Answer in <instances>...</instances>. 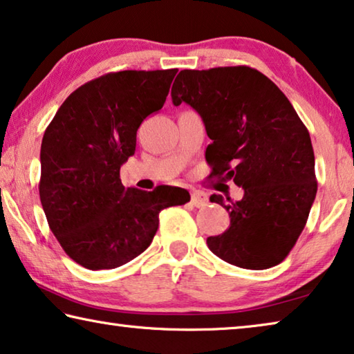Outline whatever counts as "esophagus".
Masks as SVG:
<instances>
[{"label": "esophagus", "instance_id": "esophagus-1", "mask_svg": "<svg viewBox=\"0 0 354 354\" xmlns=\"http://www.w3.org/2000/svg\"><path fill=\"white\" fill-rule=\"evenodd\" d=\"M190 201H192V205L195 207H205L207 205V197H206V194L200 192V190H192Z\"/></svg>", "mask_w": 354, "mask_h": 354}]
</instances>
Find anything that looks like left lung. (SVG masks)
Returning a JSON list of instances; mask_svg holds the SVG:
<instances>
[{
  "label": "left lung",
  "mask_w": 354,
  "mask_h": 354,
  "mask_svg": "<svg viewBox=\"0 0 354 354\" xmlns=\"http://www.w3.org/2000/svg\"><path fill=\"white\" fill-rule=\"evenodd\" d=\"M173 104L201 116L211 176L244 189V197L211 195L230 214V227L209 236L212 254L244 269H268L290 254L317 195L315 156L307 127L287 96L248 66L181 71Z\"/></svg>",
  "instance_id": "1"
}]
</instances>
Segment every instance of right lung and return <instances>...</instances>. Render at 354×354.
I'll use <instances>...</instances> for the list:
<instances>
[{
    "label": "right lung",
    "mask_w": 354,
    "mask_h": 354,
    "mask_svg": "<svg viewBox=\"0 0 354 354\" xmlns=\"http://www.w3.org/2000/svg\"><path fill=\"white\" fill-rule=\"evenodd\" d=\"M178 69L110 72L77 88L41 147L39 197L48 227L78 265H126L149 248L159 212L190 200L186 189L124 187L120 168L136 153L143 120L165 104Z\"/></svg>",
    "instance_id": "1"
}]
</instances>
